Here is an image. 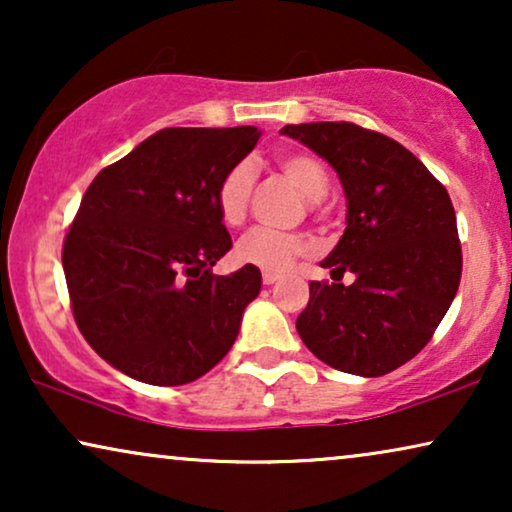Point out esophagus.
<instances>
[{"label": "esophagus", "mask_w": 512, "mask_h": 512, "mask_svg": "<svg viewBox=\"0 0 512 512\" xmlns=\"http://www.w3.org/2000/svg\"><path fill=\"white\" fill-rule=\"evenodd\" d=\"M279 277H282V275H279V272H263V284H275V282H279Z\"/></svg>", "instance_id": "esophagus-1"}]
</instances>
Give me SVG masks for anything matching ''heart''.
<instances>
[{
	"label": "heart",
	"instance_id": "obj_1",
	"mask_svg": "<svg viewBox=\"0 0 512 512\" xmlns=\"http://www.w3.org/2000/svg\"><path fill=\"white\" fill-rule=\"evenodd\" d=\"M279 170L284 177L305 195L307 200L317 202L328 193L326 167L317 158L303 151H289L277 158ZM256 184V167L249 160L235 163L219 179L216 186V209L226 226H240L247 219L251 193ZM310 251V244L303 235L284 233L272 228H251L235 244L237 261L263 272H282Z\"/></svg>",
	"mask_w": 512,
	"mask_h": 512
}]
</instances>
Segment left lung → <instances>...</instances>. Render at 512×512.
Wrapping results in <instances>:
<instances>
[{
  "label": "left lung",
  "mask_w": 512,
  "mask_h": 512,
  "mask_svg": "<svg viewBox=\"0 0 512 512\" xmlns=\"http://www.w3.org/2000/svg\"><path fill=\"white\" fill-rule=\"evenodd\" d=\"M338 172L347 228L326 258L333 284L310 282L296 319L307 349L342 373L380 377L433 338L461 279L457 216L422 160L382 132L347 121L284 125ZM345 271L357 275L345 287Z\"/></svg>",
  "instance_id": "left-lung-1"
}]
</instances>
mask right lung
Returning a JSON list of instances; mask_svg holds the SVG:
<instances>
[{
	"instance_id": "add662e5",
	"label": "right lung",
	"mask_w": 512,
	"mask_h": 512,
	"mask_svg": "<svg viewBox=\"0 0 512 512\" xmlns=\"http://www.w3.org/2000/svg\"><path fill=\"white\" fill-rule=\"evenodd\" d=\"M258 137L254 125L158 130L83 195L62 244L69 303L88 345L128 377L177 387L233 347L261 272H212L233 247L216 186Z\"/></svg>"
}]
</instances>
